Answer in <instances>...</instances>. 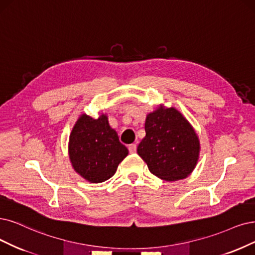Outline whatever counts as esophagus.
I'll list each match as a JSON object with an SVG mask.
<instances>
[{"instance_id": "obj_1", "label": "esophagus", "mask_w": 255, "mask_h": 255, "mask_svg": "<svg viewBox=\"0 0 255 255\" xmlns=\"http://www.w3.org/2000/svg\"><path fill=\"white\" fill-rule=\"evenodd\" d=\"M128 149H129V152H130V153H135V151H136V144H131V145H129Z\"/></svg>"}]
</instances>
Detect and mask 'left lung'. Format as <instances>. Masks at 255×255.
<instances>
[{"instance_id": "1", "label": "left lung", "mask_w": 255, "mask_h": 255, "mask_svg": "<svg viewBox=\"0 0 255 255\" xmlns=\"http://www.w3.org/2000/svg\"><path fill=\"white\" fill-rule=\"evenodd\" d=\"M145 131L137 154L150 172L168 182L183 180L192 173L200 157L201 143L180 111L159 104L146 116Z\"/></svg>"}]
</instances>
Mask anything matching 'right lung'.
I'll list each match as a JSON object with an SVG mask.
<instances>
[{
    "mask_svg": "<svg viewBox=\"0 0 255 255\" xmlns=\"http://www.w3.org/2000/svg\"><path fill=\"white\" fill-rule=\"evenodd\" d=\"M68 154L74 171L90 183H103L115 175L128 155L106 113L94 119L82 113L69 135Z\"/></svg>",
    "mask_w": 255,
    "mask_h": 255,
    "instance_id": "1",
    "label": "right lung"
}]
</instances>
